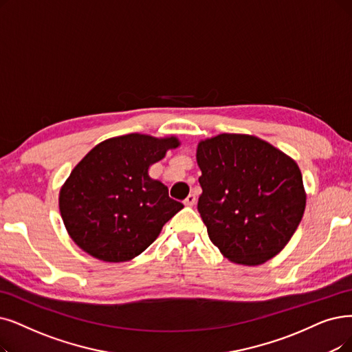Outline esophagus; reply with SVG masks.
Masks as SVG:
<instances>
[{
    "label": "esophagus",
    "mask_w": 352,
    "mask_h": 352,
    "mask_svg": "<svg viewBox=\"0 0 352 352\" xmlns=\"http://www.w3.org/2000/svg\"><path fill=\"white\" fill-rule=\"evenodd\" d=\"M196 204V198H195V195H189L188 198L185 199V205L186 206H193Z\"/></svg>",
    "instance_id": "obj_1"
}]
</instances>
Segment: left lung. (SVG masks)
<instances>
[{"mask_svg":"<svg viewBox=\"0 0 352 352\" xmlns=\"http://www.w3.org/2000/svg\"><path fill=\"white\" fill-rule=\"evenodd\" d=\"M198 210L223 257L244 265L273 258L302 221L306 193L287 154L248 134H219L196 150Z\"/></svg>","mask_w":352,"mask_h":352,"instance_id":"8db88e82","label":"left lung"}]
</instances>
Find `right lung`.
I'll return each instance as SVG.
<instances>
[{
    "label": "right lung",
    "mask_w": 352,
    "mask_h": 352,
    "mask_svg": "<svg viewBox=\"0 0 352 352\" xmlns=\"http://www.w3.org/2000/svg\"><path fill=\"white\" fill-rule=\"evenodd\" d=\"M179 144L176 137L127 134L95 146L59 193L60 215L76 245L108 263L142 254L184 208L148 176V167Z\"/></svg>",
    "instance_id": "1"
}]
</instances>
